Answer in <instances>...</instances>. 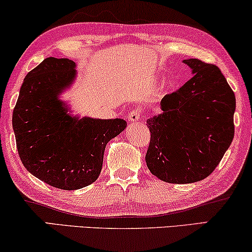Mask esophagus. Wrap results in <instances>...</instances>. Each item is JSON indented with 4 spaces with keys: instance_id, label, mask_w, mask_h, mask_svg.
Segmentation results:
<instances>
[{
    "instance_id": "obj_1",
    "label": "esophagus",
    "mask_w": 252,
    "mask_h": 252,
    "mask_svg": "<svg viewBox=\"0 0 252 252\" xmlns=\"http://www.w3.org/2000/svg\"><path fill=\"white\" fill-rule=\"evenodd\" d=\"M140 117H141V112H140L139 109H135V110L130 111V112L128 113V116H127V119H128L129 123H135L140 119Z\"/></svg>"
}]
</instances>
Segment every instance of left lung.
Listing matches in <instances>:
<instances>
[{"mask_svg":"<svg viewBox=\"0 0 252 252\" xmlns=\"http://www.w3.org/2000/svg\"><path fill=\"white\" fill-rule=\"evenodd\" d=\"M183 62L193 76L166 94L162 112L147 120V166L155 177L172 184H190L210 176L235 132L236 99L221 70L198 59Z\"/></svg>","mask_w":252,"mask_h":252,"instance_id":"8db88e82","label":"left lung"}]
</instances>
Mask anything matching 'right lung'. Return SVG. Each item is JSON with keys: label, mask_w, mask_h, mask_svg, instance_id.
<instances>
[{"label": "right lung", "mask_w": 252, "mask_h": 252, "mask_svg": "<svg viewBox=\"0 0 252 252\" xmlns=\"http://www.w3.org/2000/svg\"><path fill=\"white\" fill-rule=\"evenodd\" d=\"M76 63L47 58L26 75L12 113L23 165L61 190H78L96 181L104 150L126 128L124 119L73 116L61 94L73 86Z\"/></svg>", "instance_id": "obj_1"}]
</instances>
